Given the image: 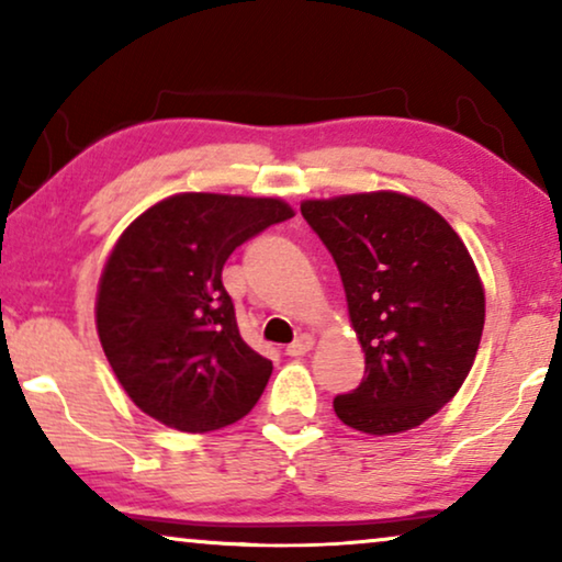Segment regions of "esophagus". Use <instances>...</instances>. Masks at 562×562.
Returning <instances> with one entry per match:
<instances>
[{
	"label": "esophagus",
	"mask_w": 562,
	"mask_h": 562,
	"mask_svg": "<svg viewBox=\"0 0 562 562\" xmlns=\"http://www.w3.org/2000/svg\"><path fill=\"white\" fill-rule=\"evenodd\" d=\"M314 348V337L312 335H299L294 342L289 345L286 348V356H291V358H302V356H306V352H310Z\"/></svg>",
	"instance_id": "obj_1"
}]
</instances>
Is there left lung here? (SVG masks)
I'll return each mask as SVG.
<instances>
[{"label": "left lung", "instance_id": "left-lung-1", "mask_svg": "<svg viewBox=\"0 0 562 562\" xmlns=\"http://www.w3.org/2000/svg\"><path fill=\"white\" fill-rule=\"evenodd\" d=\"M302 214L333 252L366 352V379L335 396V414L366 435L419 427L479 352L486 296L471 252L442 214L398 191L306 199Z\"/></svg>", "mask_w": 562, "mask_h": 562}]
</instances>
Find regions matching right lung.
Masks as SVG:
<instances>
[{"label":"right lung","instance_id":"add662e5","mask_svg":"<svg viewBox=\"0 0 562 562\" xmlns=\"http://www.w3.org/2000/svg\"><path fill=\"white\" fill-rule=\"evenodd\" d=\"M294 217L283 199L187 191L120 235L97 291V333L148 417L181 432L243 419L273 363L240 337L222 266L237 245Z\"/></svg>","mask_w":562,"mask_h":562}]
</instances>
